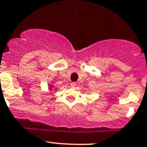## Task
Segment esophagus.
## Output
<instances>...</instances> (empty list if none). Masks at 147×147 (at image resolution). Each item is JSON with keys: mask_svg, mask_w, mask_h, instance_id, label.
<instances>
[{"mask_svg": "<svg viewBox=\"0 0 147 147\" xmlns=\"http://www.w3.org/2000/svg\"><path fill=\"white\" fill-rule=\"evenodd\" d=\"M70 86L72 88H75V86H76V83H75V82H72V83L70 84Z\"/></svg>", "mask_w": 147, "mask_h": 147, "instance_id": "obj_1", "label": "esophagus"}]
</instances>
